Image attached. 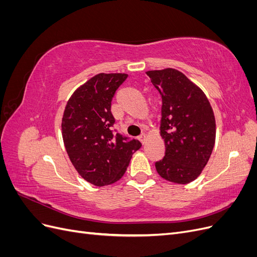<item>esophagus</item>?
<instances>
[{
  "label": "esophagus",
  "mask_w": 257,
  "mask_h": 257,
  "mask_svg": "<svg viewBox=\"0 0 257 257\" xmlns=\"http://www.w3.org/2000/svg\"><path fill=\"white\" fill-rule=\"evenodd\" d=\"M147 138H148V135L146 133H143L141 136H139V139H141V142L143 144H145L147 142Z\"/></svg>",
  "instance_id": "34e87169"
}]
</instances>
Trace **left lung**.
Returning <instances> with one entry per match:
<instances>
[{
    "label": "left lung",
    "mask_w": 257,
    "mask_h": 257,
    "mask_svg": "<svg viewBox=\"0 0 257 257\" xmlns=\"http://www.w3.org/2000/svg\"><path fill=\"white\" fill-rule=\"evenodd\" d=\"M147 75L162 96L161 136L165 157L155 163L159 175L170 182L190 183L207 165L215 143V119L205 93L174 68Z\"/></svg>",
    "instance_id": "left-lung-1"
}]
</instances>
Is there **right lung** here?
Listing matches in <instances>:
<instances>
[{
  "mask_svg": "<svg viewBox=\"0 0 257 257\" xmlns=\"http://www.w3.org/2000/svg\"><path fill=\"white\" fill-rule=\"evenodd\" d=\"M126 74L100 73L77 89L66 104L62 136L79 175L96 186L114 183L125 173L132 154L142 147L112 130L111 100Z\"/></svg>",
  "mask_w": 257,
  "mask_h": 257,
  "instance_id": "add662e5",
  "label": "right lung"
}]
</instances>
